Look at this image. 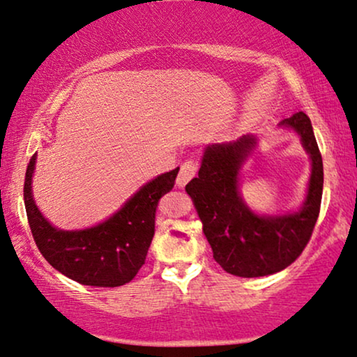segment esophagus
I'll return each mask as SVG.
<instances>
[{
  "instance_id": "34e87169",
  "label": "esophagus",
  "mask_w": 357,
  "mask_h": 357,
  "mask_svg": "<svg viewBox=\"0 0 357 357\" xmlns=\"http://www.w3.org/2000/svg\"><path fill=\"white\" fill-rule=\"evenodd\" d=\"M197 166H199L197 160H194V158L183 161V165L179 166V174H178V179H176V184H178L179 188L186 186V184L191 181L194 176H196Z\"/></svg>"
}]
</instances>
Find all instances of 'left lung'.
<instances>
[{
  "instance_id": "1",
  "label": "left lung",
  "mask_w": 357,
  "mask_h": 357,
  "mask_svg": "<svg viewBox=\"0 0 357 357\" xmlns=\"http://www.w3.org/2000/svg\"><path fill=\"white\" fill-rule=\"evenodd\" d=\"M281 126L291 127L302 137L312 158L310 184L302 211L291 215L259 217L241 201L238 171L255 146L253 137L207 146L199 176L186 184L213 259L227 273L240 278L269 275L291 266L310 241L320 213L323 161L310 119L298 111L284 119Z\"/></svg>"
}]
</instances>
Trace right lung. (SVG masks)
I'll return each mask as SVG.
<instances>
[{
  "mask_svg": "<svg viewBox=\"0 0 357 357\" xmlns=\"http://www.w3.org/2000/svg\"><path fill=\"white\" fill-rule=\"evenodd\" d=\"M36 155L27 165L24 204L37 248L56 271L73 281L94 287L123 286L145 264L155 235L160 199L174 186L179 168L155 178L126 202L121 211L93 228L56 230L34 204L31 179Z\"/></svg>",
  "mask_w": 357,
  "mask_h": 357,
  "instance_id": "1",
  "label": "right lung"
}]
</instances>
